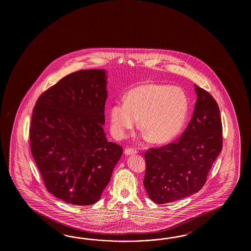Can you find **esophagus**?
<instances>
[{"label": "esophagus", "instance_id": "1", "mask_svg": "<svg viewBox=\"0 0 251 251\" xmlns=\"http://www.w3.org/2000/svg\"><path fill=\"white\" fill-rule=\"evenodd\" d=\"M136 153H137V151L133 148H126L125 150V154L126 155L136 154Z\"/></svg>", "mask_w": 251, "mask_h": 251}]
</instances>
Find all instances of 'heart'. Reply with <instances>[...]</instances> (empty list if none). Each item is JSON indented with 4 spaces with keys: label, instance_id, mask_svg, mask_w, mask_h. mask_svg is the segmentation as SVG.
Here are the masks:
<instances>
[{
    "label": "heart",
    "instance_id": "heart-1",
    "mask_svg": "<svg viewBox=\"0 0 251 251\" xmlns=\"http://www.w3.org/2000/svg\"><path fill=\"white\" fill-rule=\"evenodd\" d=\"M188 99L183 89L159 83L134 87L109 108L113 134L123 138L139 118V128L152 144H163L176 138L187 119Z\"/></svg>",
    "mask_w": 251,
    "mask_h": 251
}]
</instances>
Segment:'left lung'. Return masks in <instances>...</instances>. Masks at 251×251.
<instances>
[{
  "mask_svg": "<svg viewBox=\"0 0 251 251\" xmlns=\"http://www.w3.org/2000/svg\"><path fill=\"white\" fill-rule=\"evenodd\" d=\"M197 102L192 118L179 139L145 152L144 185L156 203H171L198 192L223 149L218 104L195 84Z\"/></svg>",
  "mask_w": 251,
  "mask_h": 251,
  "instance_id": "left-lung-1",
  "label": "left lung"
}]
</instances>
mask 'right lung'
Listing matches in <instances>:
<instances>
[{
  "label": "right lung",
  "mask_w": 251,
  "mask_h": 251,
  "mask_svg": "<svg viewBox=\"0 0 251 251\" xmlns=\"http://www.w3.org/2000/svg\"><path fill=\"white\" fill-rule=\"evenodd\" d=\"M107 97L105 70H80L42 93L33 109V158L48 192L65 203L98 202L123 153L104 133Z\"/></svg>",
  "instance_id": "1"
}]
</instances>
